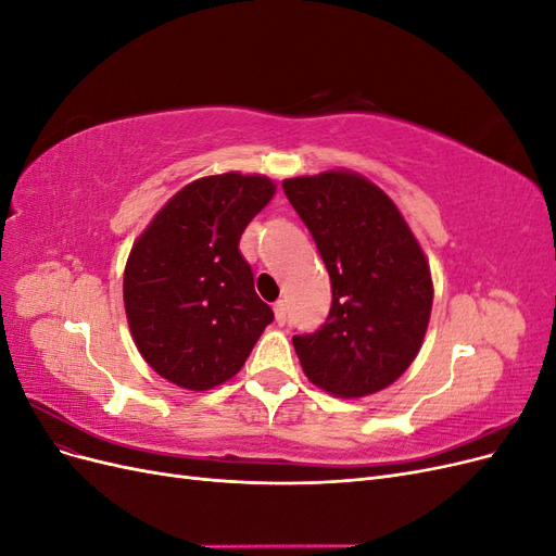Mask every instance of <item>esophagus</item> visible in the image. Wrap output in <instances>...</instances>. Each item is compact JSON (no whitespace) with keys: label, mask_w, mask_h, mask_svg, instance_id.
Listing matches in <instances>:
<instances>
[{"label":"esophagus","mask_w":556,"mask_h":556,"mask_svg":"<svg viewBox=\"0 0 556 556\" xmlns=\"http://www.w3.org/2000/svg\"><path fill=\"white\" fill-rule=\"evenodd\" d=\"M274 313H276V323L285 325V319H288V304H285L282 299H278L274 304Z\"/></svg>","instance_id":"esophagus-1"}]
</instances>
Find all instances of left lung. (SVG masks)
Returning a JSON list of instances; mask_svg holds the SVG:
<instances>
[{
  "mask_svg": "<svg viewBox=\"0 0 556 556\" xmlns=\"http://www.w3.org/2000/svg\"><path fill=\"white\" fill-rule=\"evenodd\" d=\"M331 280L323 327L292 336L308 380L357 399L384 390L417 357L433 285L410 227L374 182L350 172L282 180Z\"/></svg>",
  "mask_w": 556,
  "mask_h": 556,
  "instance_id": "8db88e82",
  "label": "left lung"
}]
</instances>
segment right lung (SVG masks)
Here are the masks:
<instances>
[{"label":"right lung","mask_w":556,"mask_h":556,"mask_svg":"<svg viewBox=\"0 0 556 556\" xmlns=\"http://www.w3.org/2000/svg\"><path fill=\"white\" fill-rule=\"evenodd\" d=\"M274 192L264 176L199 178L134 243L123 280L127 323L162 378L197 392L223 384L274 323L239 250Z\"/></svg>","instance_id":"add662e5"}]
</instances>
